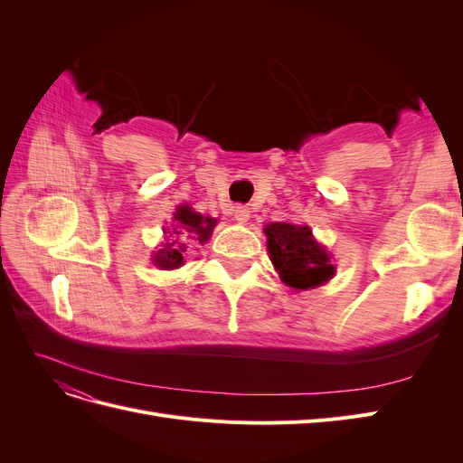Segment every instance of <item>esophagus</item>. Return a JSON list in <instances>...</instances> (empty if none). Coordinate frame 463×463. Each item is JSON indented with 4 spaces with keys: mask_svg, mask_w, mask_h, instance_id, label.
<instances>
[{
    "mask_svg": "<svg viewBox=\"0 0 463 463\" xmlns=\"http://www.w3.org/2000/svg\"><path fill=\"white\" fill-rule=\"evenodd\" d=\"M249 216H250V210L247 206L240 204V206L233 208V218L240 222V223H245L249 220Z\"/></svg>",
    "mask_w": 463,
    "mask_h": 463,
    "instance_id": "esophagus-1",
    "label": "esophagus"
}]
</instances>
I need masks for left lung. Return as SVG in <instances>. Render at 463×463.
Instances as JSON below:
<instances>
[{"instance_id":"obj_1","label":"left lung","mask_w":463,"mask_h":463,"mask_svg":"<svg viewBox=\"0 0 463 463\" xmlns=\"http://www.w3.org/2000/svg\"><path fill=\"white\" fill-rule=\"evenodd\" d=\"M264 233L276 270L289 288L309 289L332 278L330 257L307 226L274 222L264 228Z\"/></svg>"}]
</instances>
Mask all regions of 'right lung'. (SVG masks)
I'll list each match as a JSON object with an SVG mask.
<instances>
[{
    "instance_id": "1",
    "label": "right lung",
    "mask_w": 463,
    "mask_h": 463,
    "mask_svg": "<svg viewBox=\"0 0 463 463\" xmlns=\"http://www.w3.org/2000/svg\"><path fill=\"white\" fill-rule=\"evenodd\" d=\"M174 230L167 232L172 235L177 237H184V240H197L199 243H204L210 233H213V228L216 226L214 218L210 216H201L199 213H194L191 210V206H179L177 213L174 214ZM185 243H179L177 240L165 243L156 255H154V264L160 266L164 270H174L179 269L181 264H184V253H185Z\"/></svg>"
}]
</instances>
